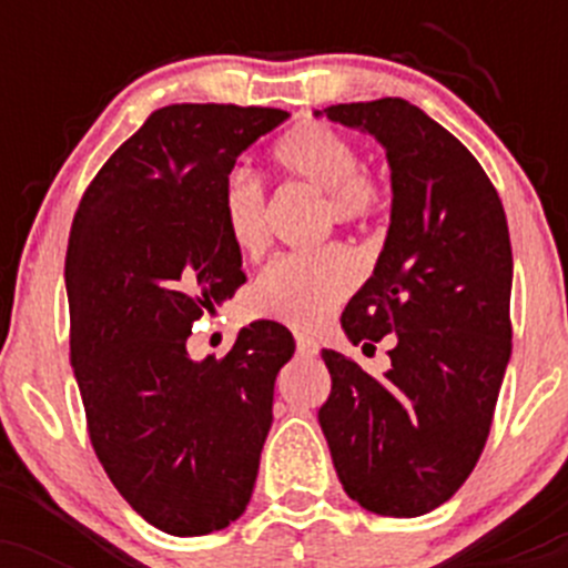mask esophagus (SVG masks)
Returning a JSON list of instances; mask_svg holds the SVG:
<instances>
[{"label": "esophagus", "instance_id": "34e87169", "mask_svg": "<svg viewBox=\"0 0 568 568\" xmlns=\"http://www.w3.org/2000/svg\"><path fill=\"white\" fill-rule=\"evenodd\" d=\"M296 352L302 354V357H318V352H321V346H318V341L316 337H311V335H296Z\"/></svg>", "mask_w": 568, "mask_h": 568}]
</instances>
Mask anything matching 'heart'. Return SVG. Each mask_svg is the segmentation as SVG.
<instances>
[{"label": "heart", "mask_w": 568, "mask_h": 568, "mask_svg": "<svg viewBox=\"0 0 568 568\" xmlns=\"http://www.w3.org/2000/svg\"><path fill=\"white\" fill-rule=\"evenodd\" d=\"M274 168L285 178L324 192V220L337 225H363L387 203L385 183L359 170V151L332 125H294L272 151ZM222 220L236 250L257 255L266 244V192L252 173L236 170L222 189ZM359 280L357 257L341 244L316 252L274 257L252 285V307L268 318L294 326H318L326 321Z\"/></svg>", "instance_id": "b5f03b06"}]
</instances>
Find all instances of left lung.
I'll return each mask as SVG.
<instances>
[{
  "instance_id": "obj_1",
  "label": "left lung",
  "mask_w": 568,
  "mask_h": 568,
  "mask_svg": "<svg viewBox=\"0 0 568 568\" xmlns=\"http://www.w3.org/2000/svg\"><path fill=\"white\" fill-rule=\"evenodd\" d=\"M324 114L387 153L390 227L341 326L354 346L385 335L395 346L385 376L324 348L332 393L318 423L352 500L382 517H420L473 473L511 359L506 211L473 153L409 101Z\"/></svg>"
}]
</instances>
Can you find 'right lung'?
Here are the masks:
<instances>
[{
  "mask_svg": "<svg viewBox=\"0 0 568 568\" xmlns=\"http://www.w3.org/2000/svg\"><path fill=\"white\" fill-rule=\"evenodd\" d=\"M288 112L162 106L99 170L65 255L71 365L90 443L153 528L205 536L247 508L272 428L274 379L294 354L277 321L194 363L192 324L244 283L222 220L233 164Z\"/></svg>",
  "mask_w": 568,
  "mask_h": 568,
  "instance_id": "add662e5",
  "label": "right lung"
}]
</instances>
